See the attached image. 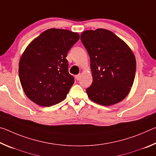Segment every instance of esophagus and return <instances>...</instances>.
I'll list each match as a JSON object with an SVG mask.
<instances>
[{"label": "esophagus", "mask_w": 156, "mask_h": 156, "mask_svg": "<svg viewBox=\"0 0 156 156\" xmlns=\"http://www.w3.org/2000/svg\"><path fill=\"white\" fill-rule=\"evenodd\" d=\"M80 78H81V74H80V73H79V74L76 76V80H80Z\"/></svg>", "instance_id": "obj_1"}]
</instances>
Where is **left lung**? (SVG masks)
<instances>
[{"label": "left lung", "instance_id": "left-lung-1", "mask_svg": "<svg viewBox=\"0 0 156 156\" xmlns=\"http://www.w3.org/2000/svg\"><path fill=\"white\" fill-rule=\"evenodd\" d=\"M91 61L93 82L86 91L89 99L103 106L125 98L133 85L136 70L133 53L122 39L105 29L80 35Z\"/></svg>", "mask_w": 156, "mask_h": 156}]
</instances>
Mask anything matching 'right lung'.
<instances>
[{
  "instance_id": "obj_1",
  "label": "right lung",
  "mask_w": 156,
  "mask_h": 156,
  "mask_svg": "<svg viewBox=\"0 0 156 156\" xmlns=\"http://www.w3.org/2000/svg\"><path fill=\"white\" fill-rule=\"evenodd\" d=\"M80 36L61 29H49L25 49L19 61L20 81L31 101L43 107L59 103L74 83L66 57Z\"/></svg>"
}]
</instances>
